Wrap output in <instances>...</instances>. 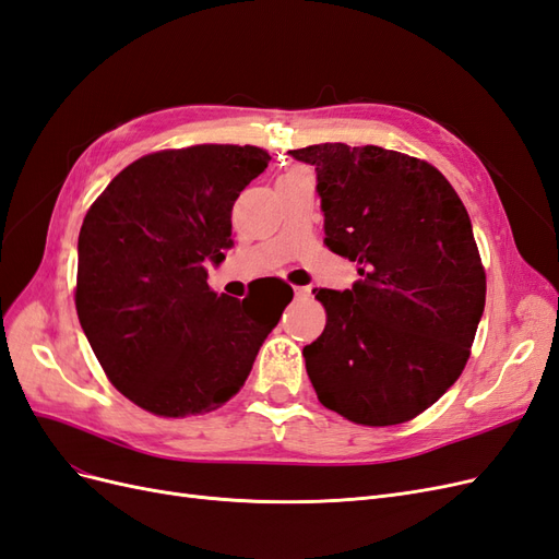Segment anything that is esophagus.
<instances>
[{"label": "esophagus", "instance_id": "esophagus-1", "mask_svg": "<svg viewBox=\"0 0 559 559\" xmlns=\"http://www.w3.org/2000/svg\"><path fill=\"white\" fill-rule=\"evenodd\" d=\"M296 296H298V298L312 296V286H296Z\"/></svg>", "mask_w": 559, "mask_h": 559}]
</instances>
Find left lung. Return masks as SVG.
<instances>
[{
  "label": "left lung",
  "instance_id": "obj_1",
  "mask_svg": "<svg viewBox=\"0 0 559 559\" xmlns=\"http://www.w3.org/2000/svg\"><path fill=\"white\" fill-rule=\"evenodd\" d=\"M326 247L352 289H314L326 329L302 349L317 399L366 427L408 421L462 376L485 310L466 207L433 165L380 146L312 144ZM312 292V294H314Z\"/></svg>",
  "mask_w": 559,
  "mask_h": 559
}]
</instances>
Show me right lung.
<instances>
[{
  "label": "right lung",
  "mask_w": 559,
  "mask_h": 559,
  "mask_svg": "<svg viewBox=\"0 0 559 559\" xmlns=\"http://www.w3.org/2000/svg\"><path fill=\"white\" fill-rule=\"evenodd\" d=\"M267 160L235 144L158 151L118 173L83 218L81 329L111 384L148 413L200 415L238 394L292 300L275 310L207 284L205 265L233 245L235 200Z\"/></svg>",
  "instance_id": "obj_1"
}]
</instances>
